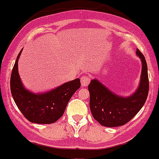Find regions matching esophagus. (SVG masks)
<instances>
[{"label":"esophagus","mask_w":159,"mask_h":159,"mask_svg":"<svg viewBox=\"0 0 159 159\" xmlns=\"http://www.w3.org/2000/svg\"><path fill=\"white\" fill-rule=\"evenodd\" d=\"M90 82V78L88 75H84L81 78V83L82 87H86Z\"/></svg>","instance_id":"esophagus-1"}]
</instances>
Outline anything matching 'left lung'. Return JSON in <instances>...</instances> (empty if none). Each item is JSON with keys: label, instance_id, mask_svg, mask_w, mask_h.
<instances>
[{"label": "left lung", "instance_id": "1", "mask_svg": "<svg viewBox=\"0 0 159 159\" xmlns=\"http://www.w3.org/2000/svg\"><path fill=\"white\" fill-rule=\"evenodd\" d=\"M136 53L141 58L142 70L140 84L133 95L128 97L116 95L96 79L92 80L89 84L91 112L102 126L114 127L124 125L139 112L147 99L149 90L147 63L138 49Z\"/></svg>", "mask_w": 159, "mask_h": 159}]
</instances>
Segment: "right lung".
<instances>
[{
    "label": "right lung",
    "instance_id": "obj_1",
    "mask_svg": "<svg viewBox=\"0 0 159 159\" xmlns=\"http://www.w3.org/2000/svg\"><path fill=\"white\" fill-rule=\"evenodd\" d=\"M18 53L11 75V91L15 104L28 120L35 124L55 123L63 116L72 95L81 87L79 78L65 83L46 93L35 94L25 89L20 79Z\"/></svg>",
    "mask_w": 159,
    "mask_h": 159
}]
</instances>
